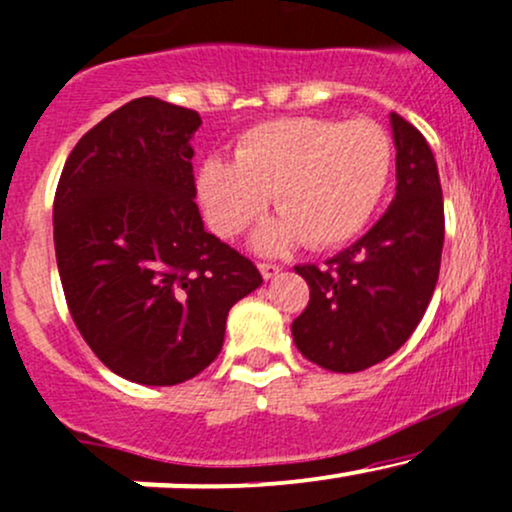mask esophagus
Here are the masks:
<instances>
[{"label": "esophagus", "instance_id": "esophagus-1", "mask_svg": "<svg viewBox=\"0 0 512 512\" xmlns=\"http://www.w3.org/2000/svg\"><path fill=\"white\" fill-rule=\"evenodd\" d=\"M279 272H282V267H279V265H269V262H262V265H260V274H262V279H265V282L277 277Z\"/></svg>", "mask_w": 512, "mask_h": 512}]
</instances>
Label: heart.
Returning a JSON list of instances; mask_svg holds the SVG:
<instances>
[{
	"instance_id": "b5f03b06",
	"label": "heart",
	"mask_w": 512,
	"mask_h": 512,
	"mask_svg": "<svg viewBox=\"0 0 512 512\" xmlns=\"http://www.w3.org/2000/svg\"><path fill=\"white\" fill-rule=\"evenodd\" d=\"M391 157V140L374 121L296 116L250 128L235 160H204L196 189L206 221L223 238L250 228L274 196L282 218L257 230V250L277 255L301 240L335 247L369 223L389 182Z\"/></svg>"
}]
</instances>
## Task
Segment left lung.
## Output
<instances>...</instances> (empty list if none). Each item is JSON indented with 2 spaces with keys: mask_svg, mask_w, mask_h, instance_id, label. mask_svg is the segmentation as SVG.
Returning <instances> with one entry per match:
<instances>
[{
  "mask_svg": "<svg viewBox=\"0 0 512 512\" xmlns=\"http://www.w3.org/2000/svg\"><path fill=\"white\" fill-rule=\"evenodd\" d=\"M396 196L367 235L325 260L299 265L311 289L291 323L296 347L330 372L352 374L391 357L418 328L440 277L445 206L428 140L398 114Z\"/></svg>",
  "mask_w": 512,
  "mask_h": 512,
  "instance_id": "left-lung-1",
  "label": "left lung"
}]
</instances>
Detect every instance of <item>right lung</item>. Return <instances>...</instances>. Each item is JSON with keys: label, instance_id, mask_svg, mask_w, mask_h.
<instances>
[{"label": "right lung", "instance_id": "add662e5", "mask_svg": "<svg viewBox=\"0 0 512 512\" xmlns=\"http://www.w3.org/2000/svg\"><path fill=\"white\" fill-rule=\"evenodd\" d=\"M199 126L184 106L128 101L84 133L55 192L70 316L94 355L136 384L204 372L228 311L262 284L247 257L204 230L192 170Z\"/></svg>", "mask_w": 512, "mask_h": 512}]
</instances>
